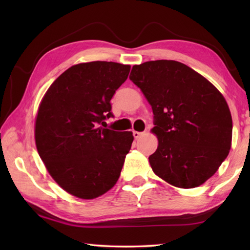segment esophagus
I'll return each instance as SVG.
<instances>
[{"label":"esophagus","mask_w":250,"mask_h":250,"mask_svg":"<svg viewBox=\"0 0 250 250\" xmlns=\"http://www.w3.org/2000/svg\"><path fill=\"white\" fill-rule=\"evenodd\" d=\"M144 134L143 132H137V131H133V136L135 137V139H140V137Z\"/></svg>","instance_id":"1"}]
</instances>
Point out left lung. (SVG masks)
I'll use <instances>...</instances> for the list:
<instances>
[{"label": "left lung", "mask_w": 250, "mask_h": 250, "mask_svg": "<svg viewBox=\"0 0 250 250\" xmlns=\"http://www.w3.org/2000/svg\"><path fill=\"white\" fill-rule=\"evenodd\" d=\"M130 79L151 105L159 145L153 173L175 187L204 184L229 155L232 117L226 100L184 63L157 60L132 67Z\"/></svg>", "instance_id": "left-lung-1"}]
</instances>
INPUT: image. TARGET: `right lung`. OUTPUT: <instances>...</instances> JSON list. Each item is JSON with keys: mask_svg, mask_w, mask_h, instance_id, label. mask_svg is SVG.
<instances>
[{"mask_svg": "<svg viewBox=\"0 0 250 250\" xmlns=\"http://www.w3.org/2000/svg\"><path fill=\"white\" fill-rule=\"evenodd\" d=\"M130 68L106 61L73 65L42 100L35 121L37 151L56 183L77 198H98L120 176L133 134L102 125L114 117L110 100Z\"/></svg>", "mask_w": 250, "mask_h": 250, "instance_id": "right-lung-1", "label": "right lung"}]
</instances>
